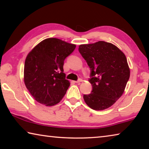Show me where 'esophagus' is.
I'll list each match as a JSON object with an SVG mask.
<instances>
[{
	"instance_id": "obj_1",
	"label": "esophagus",
	"mask_w": 149,
	"mask_h": 149,
	"mask_svg": "<svg viewBox=\"0 0 149 149\" xmlns=\"http://www.w3.org/2000/svg\"><path fill=\"white\" fill-rule=\"evenodd\" d=\"M82 81V79H79L77 81H75V83H76V84H79L80 82Z\"/></svg>"
}]
</instances>
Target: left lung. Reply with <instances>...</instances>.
<instances>
[{"instance_id":"1","label":"left lung","mask_w":149,"mask_h":149,"mask_svg":"<svg viewBox=\"0 0 149 149\" xmlns=\"http://www.w3.org/2000/svg\"><path fill=\"white\" fill-rule=\"evenodd\" d=\"M79 52L91 69L93 90L84 99L95 110L110 107L124 92L130 70L124 53L114 45L105 41L81 45Z\"/></svg>"}]
</instances>
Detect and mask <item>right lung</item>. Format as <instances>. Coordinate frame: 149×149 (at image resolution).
Returning a JSON list of instances; mask_svg holds the SVG:
<instances>
[{
    "mask_svg": "<svg viewBox=\"0 0 149 149\" xmlns=\"http://www.w3.org/2000/svg\"><path fill=\"white\" fill-rule=\"evenodd\" d=\"M76 45L56 38L40 42L26 57L24 80L33 99L51 107L60 102L70 87L63 65Z\"/></svg>",
    "mask_w": 149,
    "mask_h": 149,
    "instance_id": "1",
    "label": "right lung"
}]
</instances>
